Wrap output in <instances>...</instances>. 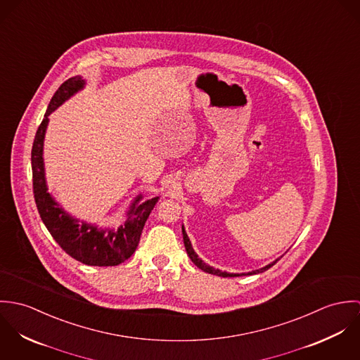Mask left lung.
Returning <instances> with one entry per match:
<instances>
[{
  "label": "left lung",
  "mask_w": 360,
  "mask_h": 360,
  "mask_svg": "<svg viewBox=\"0 0 360 360\" xmlns=\"http://www.w3.org/2000/svg\"><path fill=\"white\" fill-rule=\"evenodd\" d=\"M183 240H184V247H186V251H187V255L190 257V259L193 260V263L197 266V267H200L201 270H204L206 273H210V274H216V276H220V277H236V276H240V274H234V273H226V271H220V270H217V269H213V267H210V266H207L206 263H204L198 255L194 252V250H193V247H191V243H190V240H188V237H187V234H186V231H184V227H183ZM278 260V259H277ZM276 260V262H277ZM276 262H273V263H270V264H267V266H264V267H262V269H259V270H255V271H251V273H248V274H257V273H262V271H264V270H267L269 267H271ZM244 276V274H243Z\"/></svg>",
  "instance_id": "1"
}]
</instances>
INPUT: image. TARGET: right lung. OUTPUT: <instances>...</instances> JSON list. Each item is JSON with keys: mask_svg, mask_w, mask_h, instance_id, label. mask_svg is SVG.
Masks as SVG:
<instances>
[{"mask_svg": "<svg viewBox=\"0 0 360 360\" xmlns=\"http://www.w3.org/2000/svg\"><path fill=\"white\" fill-rule=\"evenodd\" d=\"M82 77H70L60 84L50 101L49 109L40 123L33 148H32V170H33V193L40 217L49 229L52 238L69 257L90 266H116L134 254L137 250L144 224L154 209L158 198L139 204V197L131 209L124 226L115 230H98L94 226L82 223L66 214L62 207L47 193L44 166H43V143L49 124V116L60 103L83 87Z\"/></svg>", "mask_w": 360, "mask_h": 360, "instance_id": "add662e5", "label": "right lung"}]
</instances>
